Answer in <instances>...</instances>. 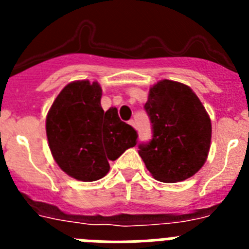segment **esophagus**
<instances>
[{
    "label": "esophagus",
    "instance_id": "34e87169",
    "mask_svg": "<svg viewBox=\"0 0 249 249\" xmlns=\"http://www.w3.org/2000/svg\"><path fill=\"white\" fill-rule=\"evenodd\" d=\"M129 124H131V126L132 127H136V123H135V121H133V120H131V121H129Z\"/></svg>",
    "mask_w": 249,
    "mask_h": 249
}]
</instances>
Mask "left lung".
<instances>
[{
  "label": "left lung",
  "instance_id": "obj_1",
  "mask_svg": "<svg viewBox=\"0 0 249 249\" xmlns=\"http://www.w3.org/2000/svg\"><path fill=\"white\" fill-rule=\"evenodd\" d=\"M152 138L138 153L157 181L175 183L192 177L206 162L211 144V120L199 98L183 83L160 81L144 105Z\"/></svg>",
  "mask_w": 249,
  "mask_h": 249
}]
</instances>
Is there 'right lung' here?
Returning <instances> with one entry per match:
<instances>
[{"label": "right lung", "instance_id": "add662e5", "mask_svg": "<svg viewBox=\"0 0 249 249\" xmlns=\"http://www.w3.org/2000/svg\"><path fill=\"white\" fill-rule=\"evenodd\" d=\"M97 82L76 81L59 92L46 120L54 160L68 176L92 182L105 177L108 160L137 143V131L120 120L117 108L103 111Z\"/></svg>", "mask_w": 249, "mask_h": 249}]
</instances>
